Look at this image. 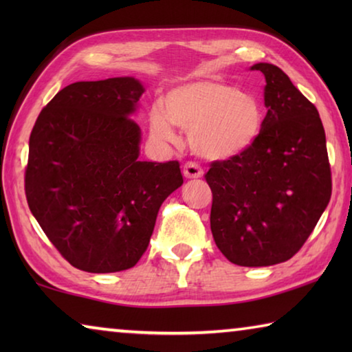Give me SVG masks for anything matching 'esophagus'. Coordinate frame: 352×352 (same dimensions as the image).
<instances>
[{
  "label": "esophagus",
  "mask_w": 352,
  "mask_h": 352,
  "mask_svg": "<svg viewBox=\"0 0 352 352\" xmlns=\"http://www.w3.org/2000/svg\"><path fill=\"white\" fill-rule=\"evenodd\" d=\"M183 175L186 178H200L204 175V169L197 163L189 162L183 166Z\"/></svg>",
  "instance_id": "obj_1"
}]
</instances>
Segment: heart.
<instances>
[{
  "mask_svg": "<svg viewBox=\"0 0 352 352\" xmlns=\"http://www.w3.org/2000/svg\"><path fill=\"white\" fill-rule=\"evenodd\" d=\"M178 129L204 158L225 160L253 144L262 127V107L253 94L219 80H197L170 90L164 107L148 111L153 138L175 142Z\"/></svg>",
  "mask_w": 352,
  "mask_h": 352,
  "instance_id": "obj_1",
  "label": "heart"
}]
</instances>
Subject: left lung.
Masks as SVG:
<instances>
[{
	"instance_id": "obj_1",
	"label": "left lung",
	"mask_w": 352,
	"mask_h": 352,
	"mask_svg": "<svg viewBox=\"0 0 352 352\" xmlns=\"http://www.w3.org/2000/svg\"><path fill=\"white\" fill-rule=\"evenodd\" d=\"M265 76L267 115L245 151L212 162L211 231L233 264H279L300 252L332 192L324 129L315 105L281 68L256 63Z\"/></svg>"
}]
</instances>
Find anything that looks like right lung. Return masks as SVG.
Instances as JSON below:
<instances>
[{"label": "right lung", "mask_w": 352, "mask_h": 352, "mask_svg": "<svg viewBox=\"0 0 352 352\" xmlns=\"http://www.w3.org/2000/svg\"><path fill=\"white\" fill-rule=\"evenodd\" d=\"M142 93L133 77L76 82L34 124L25 170L29 210L79 270L133 267L160 206L183 183L178 162L138 160L141 133L129 115Z\"/></svg>", "instance_id": "obj_1"}]
</instances>
